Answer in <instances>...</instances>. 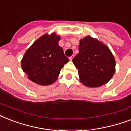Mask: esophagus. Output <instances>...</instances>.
Returning <instances> with one entry per match:
<instances>
[{"label": "esophagus", "instance_id": "obj_1", "mask_svg": "<svg viewBox=\"0 0 131 131\" xmlns=\"http://www.w3.org/2000/svg\"><path fill=\"white\" fill-rule=\"evenodd\" d=\"M73 57H74V55L71 56V57H69V60H73Z\"/></svg>", "mask_w": 131, "mask_h": 131}]
</instances>
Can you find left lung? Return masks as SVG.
<instances>
[{
    "mask_svg": "<svg viewBox=\"0 0 131 131\" xmlns=\"http://www.w3.org/2000/svg\"><path fill=\"white\" fill-rule=\"evenodd\" d=\"M78 48L79 53L73 62L78 70L80 82L89 88L107 84L116 71V60L110 48L90 36L80 39Z\"/></svg>",
    "mask_w": 131,
    "mask_h": 131,
    "instance_id": "8db88e82",
    "label": "left lung"
}]
</instances>
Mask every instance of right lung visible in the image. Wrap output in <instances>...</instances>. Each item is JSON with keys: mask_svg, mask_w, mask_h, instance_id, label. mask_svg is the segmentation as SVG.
<instances>
[{"mask_svg": "<svg viewBox=\"0 0 131 131\" xmlns=\"http://www.w3.org/2000/svg\"><path fill=\"white\" fill-rule=\"evenodd\" d=\"M60 36L45 34L28 49L21 61L23 71L32 82L48 86L57 80L64 64L69 60L59 46Z\"/></svg>", "mask_w": 131, "mask_h": 131, "instance_id": "1", "label": "right lung"}]
</instances>
